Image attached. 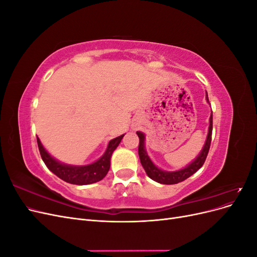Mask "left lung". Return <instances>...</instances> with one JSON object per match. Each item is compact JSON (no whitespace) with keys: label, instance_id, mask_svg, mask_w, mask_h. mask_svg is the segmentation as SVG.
Masks as SVG:
<instances>
[{"label":"left lung","instance_id":"obj_1","mask_svg":"<svg viewBox=\"0 0 257 257\" xmlns=\"http://www.w3.org/2000/svg\"><path fill=\"white\" fill-rule=\"evenodd\" d=\"M206 99H207V103H209L207 92H206ZM136 134L139 137V147H138L139 159H141V163H142V165L145 169L146 174L148 175V177L152 179V180L157 181L159 183H162V184H176V183L184 181L185 179H188L193 174H195L197 170L204 165V163H205L206 158L208 155V152H209V149H210V144H211L212 111H211V114H210L208 135H207L203 149H201V151L199 152L196 159H194L189 165H186L182 169L175 170V172H166V170H163L155 165L146 151V147H145L146 136H145V134L143 133V132H139V131L136 132Z\"/></svg>","mask_w":257,"mask_h":257}]
</instances>
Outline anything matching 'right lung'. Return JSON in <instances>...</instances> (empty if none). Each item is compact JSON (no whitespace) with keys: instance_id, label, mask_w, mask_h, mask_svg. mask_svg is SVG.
I'll list each match as a JSON object with an SVG mask.
<instances>
[{"instance_id":"obj_1","label":"right lung","mask_w":257,"mask_h":257,"mask_svg":"<svg viewBox=\"0 0 257 257\" xmlns=\"http://www.w3.org/2000/svg\"><path fill=\"white\" fill-rule=\"evenodd\" d=\"M124 134L115 137L109 142L104 154L97 161L91 163L89 165H68L56 160L48 153L42 145L40 138L37 137L38 149L41 152V157L48 167L50 172L58 176L62 180L77 185H85L100 181L107 175L110 168V159L113 151L121 143Z\"/></svg>"}]
</instances>
